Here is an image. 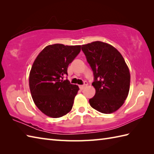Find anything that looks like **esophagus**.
I'll use <instances>...</instances> for the list:
<instances>
[{
    "label": "esophagus",
    "mask_w": 154,
    "mask_h": 154,
    "mask_svg": "<svg viewBox=\"0 0 154 154\" xmlns=\"http://www.w3.org/2000/svg\"><path fill=\"white\" fill-rule=\"evenodd\" d=\"M86 85H87V81H84V84L83 85H79V88L81 90H83L84 89V87H85Z\"/></svg>",
    "instance_id": "34e87169"
}]
</instances>
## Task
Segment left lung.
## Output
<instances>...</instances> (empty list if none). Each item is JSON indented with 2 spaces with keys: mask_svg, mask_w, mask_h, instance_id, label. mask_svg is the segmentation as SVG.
<instances>
[{
  "mask_svg": "<svg viewBox=\"0 0 154 154\" xmlns=\"http://www.w3.org/2000/svg\"><path fill=\"white\" fill-rule=\"evenodd\" d=\"M81 50L93 72L96 93L90 105L104 114L115 112L130 89V71L123 57L115 48L99 41L83 45Z\"/></svg>",
  "mask_w": 154,
  "mask_h": 154,
  "instance_id": "obj_1",
  "label": "left lung"
}]
</instances>
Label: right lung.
Masks as SVG:
<instances>
[{
    "label": "right lung",
    "instance_id": "add662e5",
    "mask_svg": "<svg viewBox=\"0 0 154 154\" xmlns=\"http://www.w3.org/2000/svg\"><path fill=\"white\" fill-rule=\"evenodd\" d=\"M81 51V45L56 44L45 47L31 69L29 85L35 105L50 117L60 118L73 107L79 88L63 76L67 67Z\"/></svg>",
    "mask_w": 154,
    "mask_h": 154
}]
</instances>
